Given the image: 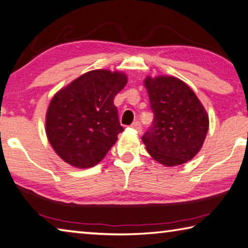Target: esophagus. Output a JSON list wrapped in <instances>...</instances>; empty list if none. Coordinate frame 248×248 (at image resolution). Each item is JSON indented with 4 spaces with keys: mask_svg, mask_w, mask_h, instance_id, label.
<instances>
[{
    "mask_svg": "<svg viewBox=\"0 0 248 248\" xmlns=\"http://www.w3.org/2000/svg\"><path fill=\"white\" fill-rule=\"evenodd\" d=\"M133 128H135L137 132H141V124H140V122H135V123L133 124Z\"/></svg>",
    "mask_w": 248,
    "mask_h": 248,
    "instance_id": "34e87169",
    "label": "esophagus"
}]
</instances>
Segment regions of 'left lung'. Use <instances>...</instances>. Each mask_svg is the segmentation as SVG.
<instances>
[{"label": "left lung", "instance_id": "8db88e82", "mask_svg": "<svg viewBox=\"0 0 248 248\" xmlns=\"http://www.w3.org/2000/svg\"><path fill=\"white\" fill-rule=\"evenodd\" d=\"M154 122L141 137L155 161L166 167L186 163L205 140L209 117L197 95L179 78L146 77Z\"/></svg>", "mask_w": 248, "mask_h": 248}]
</instances>
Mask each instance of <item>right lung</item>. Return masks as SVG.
Listing matches in <instances>:
<instances>
[{
  "instance_id": "obj_1",
  "label": "right lung",
  "mask_w": 248,
  "mask_h": 248,
  "mask_svg": "<svg viewBox=\"0 0 248 248\" xmlns=\"http://www.w3.org/2000/svg\"><path fill=\"white\" fill-rule=\"evenodd\" d=\"M126 84L124 73L94 69L54 94L46 111V133L61 159L86 169L106 157L124 131L114 97Z\"/></svg>"
}]
</instances>
